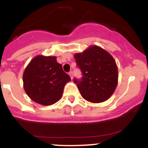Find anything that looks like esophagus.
Listing matches in <instances>:
<instances>
[{"label":"esophagus","mask_w":148,"mask_h":148,"mask_svg":"<svg viewBox=\"0 0 148 148\" xmlns=\"http://www.w3.org/2000/svg\"><path fill=\"white\" fill-rule=\"evenodd\" d=\"M69 75H70V78H73V72H72V71H70V73H69Z\"/></svg>","instance_id":"34e87169"}]
</instances>
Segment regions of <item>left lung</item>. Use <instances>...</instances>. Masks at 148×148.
<instances>
[{"instance_id": "1", "label": "left lung", "mask_w": 148, "mask_h": 148, "mask_svg": "<svg viewBox=\"0 0 148 148\" xmlns=\"http://www.w3.org/2000/svg\"><path fill=\"white\" fill-rule=\"evenodd\" d=\"M82 70L81 80L74 78L82 97L92 103H101L113 95L118 84V68L113 56L98 46H90L74 56Z\"/></svg>"}]
</instances>
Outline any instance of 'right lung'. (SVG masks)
I'll use <instances>...</instances> for the list:
<instances>
[{"label":"right lung","instance_id":"1","mask_svg":"<svg viewBox=\"0 0 148 148\" xmlns=\"http://www.w3.org/2000/svg\"><path fill=\"white\" fill-rule=\"evenodd\" d=\"M71 78L64 72L56 56H35L23 72V88L38 104L52 105L61 98L64 87Z\"/></svg>","mask_w":148,"mask_h":148}]
</instances>
